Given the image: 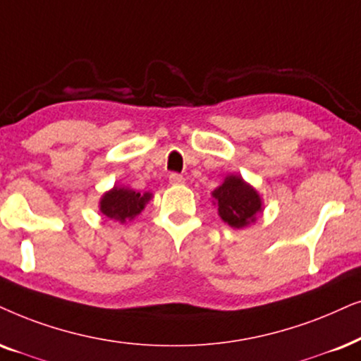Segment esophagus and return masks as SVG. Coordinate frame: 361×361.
<instances>
[{
  "label": "esophagus",
  "instance_id": "34e87169",
  "mask_svg": "<svg viewBox=\"0 0 361 361\" xmlns=\"http://www.w3.org/2000/svg\"><path fill=\"white\" fill-rule=\"evenodd\" d=\"M169 182L172 185H180V184H184L185 179L180 174H176V172H174V174L169 176Z\"/></svg>",
  "mask_w": 361,
  "mask_h": 361
}]
</instances>
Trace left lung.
<instances>
[{
	"label": "left lung",
	"instance_id": "1",
	"mask_svg": "<svg viewBox=\"0 0 361 361\" xmlns=\"http://www.w3.org/2000/svg\"><path fill=\"white\" fill-rule=\"evenodd\" d=\"M212 202L217 205L219 217L233 228L249 227L264 212V202L254 185L231 174L212 192Z\"/></svg>",
	"mask_w": 361,
	"mask_h": 361
}]
</instances>
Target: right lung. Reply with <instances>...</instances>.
<instances>
[{
	"label": "right lung",
	"mask_w": 361,
	"mask_h": 361,
	"mask_svg": "<svg viewBox=\"0 0 361 361\" xmlns=\"http://www.w3.org/2000/svg\"><path fill=\"white\" fill-rule=\"evenodd\" d=\"M152 197L151 192H137L129 187L114 185L99 199V212L107 219L126 224L142 212Z\"/></svg>",
	"instance_id": "add662e5"
}]
</instances>
